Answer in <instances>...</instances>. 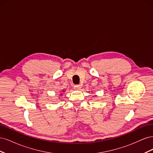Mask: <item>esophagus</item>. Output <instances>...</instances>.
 Returning a JSON list of instances; mask_svg holds the SVG:
<instances>
[{
	"mask_svg": "<svg viewBox=\"0 0 153 153\" xmlns=\"http://www.w3.org/2000/svg\"><path fill=\"white\" fill-rule=\"evenodd\" d=\"M81 88H82V86L80 85H76L74 86V89L76 90V91L80 90Z\"/></svg>",
	"mask_w": 153,
	"mask_h": 153,
	"instance_id": "esophagus-1",
	"label": "esophagus"
}]
</instances>
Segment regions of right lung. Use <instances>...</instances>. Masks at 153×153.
<instances>
[{"mask_svg":"<svg viewBox=\"0 0 153 153\" xmlns=\"http://www.w3.org/2000/svg\"><path fill=\"white\" fill-rule=\"evenodd\" d=\"M63 91H64V90H63Z\"/></svg>","mask_w":153,"mask_h":153,"instance_id":"right-lung-1","label":"right lung"}]
</instances>
